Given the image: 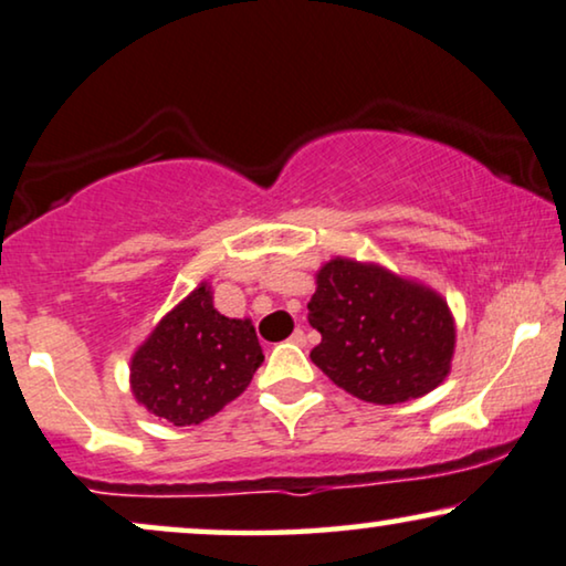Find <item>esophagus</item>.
I'll list each match as a JSON object with an SVG mask.
<instances>
[{"instance_id":"obj_1","label":"esophagus","mask_w":566,"mask_h":566,"mask_svg":"<svg viewBox=\"0 0 566 566\" xmlns=\"http://www.w3.org/2000/svg\"><path fill=\"white\" fill-rule=\"evenodd\" d=\"M290 342L295 344V346H305V344H307V336H305V331H303V328H295V334L290 336Z\"/></svg>"}]
</instances>
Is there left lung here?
<instances>
[{
  "label": "left lung",
  "instance_id": "8db88e82",
  "mask_svg": "<svg viewBox=\"0 0 566 566\" xmlns=\"http://www.w3.org/2000/svg\"><path fill=\"white\" fill-rule=\"evenodd\" d=\"M307 321L321 331L311 359L346 394L370 403H403L448 378L455 321L424 284L352 259L315 276Z\"/></svg>",
  "mask_w": 566,
  "mask_h": 566
}]
</instances>
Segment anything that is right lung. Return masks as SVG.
<instances>
[{
  "label": "right lung",
  "instance_id": "1",
  "mask_svg": "<svg viewBox=\"0 0 566 566\" xmlns=\"http://www.w3.org/2000/svg\"><path fill=\"white\" fill-rule=\"evenodd\" d=\"M263 352L251 321L224 318L201 282L132 357V394L172 427L201 424L243 394Z\"/></svg>",
  "mask_w": 566,
  "mask_h": 566
}]
</instances>
